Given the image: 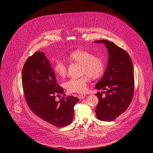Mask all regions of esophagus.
I'll return each instance as SVG.
<instances>
[{
  "label": "esophagus",
  "instance_id": "esophagus-1",
  "mask_svg": "<svg viewBox=\"0 0 153 153\" xmlns=\"http://www.w3.org/2000/svg\"><path fill=\"white\" fill-rule=\"evenodd\" d=\"M85 97H86L85 95H79L78 97L79 99V100H83Z\"/></svg>",
  "mask_w": 153,
  "mask_h": 153
}]
</instances>
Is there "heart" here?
Listing matches in <instances>:
<instances>
[{"label": "heart", "instance_id": "heart-1", "mask_svg": "<svg viewBox=\"0 0 153 153\" xmlns=\"http://www.w3.org/2000/svg\"><path fill=\"white\" fill-rule=\"evenodd\" d=\"M69 59L81 65L80 78H71L65 82V87L69 92L83 93L87 89L89 76L92 79L100 77L104 73L105 64L102 58L85 50H76L69 55ZM55 73L64 77L67 72V65L64 61L57 60L54 66Z\"/></svg>", "mask_w": 153, "mask_h": 153}]
</instances>
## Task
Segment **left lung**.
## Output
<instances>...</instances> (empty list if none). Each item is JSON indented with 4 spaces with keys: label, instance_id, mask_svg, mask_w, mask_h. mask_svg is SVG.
I'll use <instances>...</instances> for the list:
<instances>
[{
    "label": "left lung",
    "instance_id": "1",
    "mask_svg": "<svg viewBox=\"0 0 153 153\" xmlns=\"http://www.w3.org/2000/svg\"><path fill=\"white\" fill-rule=\"evenodd\" d=\"M104 44L108 52L107 67L102 78L95 88L104 91L97 92L99 102L95 108L97 118L104 121H112L129 107L134 94V76L131 58L128 53L107 40L94 41Z\"/></svg>",
    "mask_w": 153,
    "mask_h": 153
}]
</instances>
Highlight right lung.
<instances>
[{
    "instance_id": "obj_1",
    "label": "right lung",
    "mask_w": 153,
    "mask_h": 153,
    "mask_svg": "<svg viewBox=\"0 0 153 153\" xmlns=\"http://www.w3.org/2000/svg\"><path fill=\"white\" fill-rule=\"evenodd\" d=\"M22 75L26 102L35 115L56 127L72 123L74 107L79 99L69 96L56 101V95H63L64 89L58 85L55 73L44 52H36L28 58Z\"/></svg>"
}]
</instances>
